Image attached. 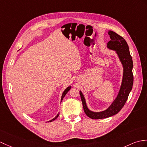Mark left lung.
<instances>
[{"instance_id":"8db88e82","label":"left lung","mask_w":147,"mask_h":147,"mask_svg":"<svg viewBox=\"0 0 147 147\" xmlns=\"http://www.w3.org/2000/svg\"><path fill=\"white\" fill-rule=\"evenodd\" d=\"M108 34L110 35L111 40L108 42L107 47L109 49L117 51L123 66V76L120 90L117 98L110 107L105 111L97 113L90 111L87 108L83 94H82L81 91L80 92L84 113L88 117L95 120L108 118L117 114L124 107L134 84V75L132 72L133 61L127 42L123 37L112 30H109Z\"/></svg>"}]
</instances>
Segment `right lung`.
<instances>
[{"label":"right lung","mask_w":147,"mask_h":147,"mask_svg":"<svg viewBox=\"0 0 147 147\" xmlns=\"http://www.w3.org/2000/svg\"><path fill=\"white\" fill-rule=\"evenodd\" d=\"M71 89V86H69V87H67V88H66V89L65 90H64V91L63 92V95H62V96H61V101H62V100H63V99L64 98V96H65V95L66 94V93H67V92L68 91H69V90ZM59 113H58L57 115V116H56V117H55V118H53V120H50L49 121L51 122V121H54V120H56V119L58 117V116H59Z\"/></svg>","instance_id":"right-lung-1"}]
</instances>
